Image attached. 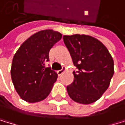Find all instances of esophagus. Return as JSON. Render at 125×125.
I'll return each mask as SVG.
<instances>
[{
	"mask_svg": "<svg viewBox=\"0 0 125 125\" xmlns=\"http://www.w3.org/2000/svg\"><path fill=\"white\" fill-rule=\"evenodd\" d=\"M65 70H66L65 68H64V67H63V68H62V69H61V70H59V71H57V74H58L59 76H61V75L65 71Z\"/></svg>",
	"mask_w": 125,
	"mask_h": 125,
	"instance_id": "esophagus-1",
	"label": "esophagus"
}]
</instances>
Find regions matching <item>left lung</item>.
Wrapping results in <instances>:
<instances>
[{
    "label": "left lung",
    "instance_id": "obj_1",
    "mask_svg": "<svg viewBox=\"0 0 125 125\" xmlns=\"http://www.w3.org/2000/svg\"><path fill=\"white\" fill-rule=\"evenodd\" d=\"M74 65V81L67 87L70 98L80 104L98 101L108 88L114 74V60L107 47L94 37L64 35Z\"/></svg>",
    "mask_w": 125,
    "mask_h": 125
}]
</instances>
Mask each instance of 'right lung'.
<instances>
[{
    "instance_id": "add662e5",
    "label": "right lung",
    "mask_w": 125,
    "mask_h": 125,
    "mask_svg": "<svg viewBox=\"0 0 125 125\" xmlns=\"http://www.w3.org/2000/svg\"><path fill=\"white\" fill-rule=\"evenodd\" d=\"M62 34L52 29L40 31L21 45L12 61L10 75L21 98L29 103L41 101L51 93L57 74L46 68L49 51Z\"/></svg>"
}]
</instances>
